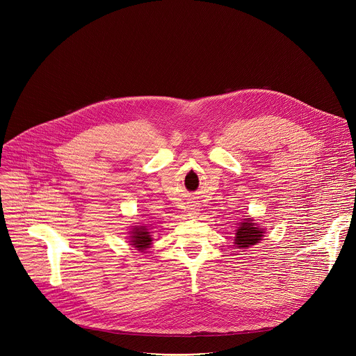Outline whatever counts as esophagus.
<instances>
[{"mask_svg":"<svg viewBox=\"0 0 356 356\" xmlns=\"http://www.w3.org/2000/svg\"><path fill=\"white\" fill-rule=\"evenodd\" d=\"M187 214H188V217H191V218H195V217L200 214V209H198L197 206H191V207H188V210H187Z\"/></svg>","mask_w":356,"mask_h":356,"instance_id":"esophagus-1","label":"esophagus"}]
</instances>
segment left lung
Here are the masks:
<instances>
[{"mask_svg":"<svg viewBox=\"0 0 356 356\" xmlns=\"http://www.w3.org/2000/svg\"><path fill=\"white\" fill-rule=\"evenodd\" d=\"M264 234L265 229L259 224H257L255 220L246 217L245 220L238 222L234 243L238 249H248L252 245L259 243V241L264 238Z\"/></svg>","mask_w":356,"mask_h":356,"instance_id":"8db88e82","label":"left lung"}]
</instances>
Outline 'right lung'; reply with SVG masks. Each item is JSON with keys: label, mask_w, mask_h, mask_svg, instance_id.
I'll list each match as a JSON object with an SVG mask.
<instances>
[{"label": "right lung", "mask_w": 356, "mask_h": 356, "mask_svg": "<svg viewBox=\"0 0 356 356\" xmlns=\"http://www.w3.org/2000/svg\"><path fill=\"white\" fill-rule=\"evenodd\" d=\"M129 234H131L129 235L131 245L134 248H136L138 250H140V252L150 248L152 241H154V239H152V235H150L146 225H135L132 228V231H129Z\"/></svg>", "instance_id": "obj_1"}]
</instances>
